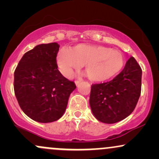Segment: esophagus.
<instances>
[{
	"label": "esophagus",
	"instance_id": "esophagus-1",
	"mask_svg": "<svg viewBox=\"0 0 159 159\" xmlns=\"http://www.w3.org/2000/svg\"><path fill=\"white\" fill-rule=\"evenodd\" d=\"M80 82H81V81H75V84L76 86H78L80 84Z\"/></svg>",
	"mask_w": 159,
	"mask_h": 159
}]
</instances>
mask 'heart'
<instances>
[{
  "mask_svg": "<svg viewBox=\"0 0 159 159\" xmlns=\"http://www.w3.org/2000/svg\"><path fill=\"white\" fill-rule=\"evenodd\" d=\"M124 57L121 52L98 45L79 44L72 50L61 48L57 55V64L66 77L84 65L89 79L103 82L116 76L123 68Z\"/></svg>",
  "mask_w": 159,
  "mask_h": 159,
  "instance_id": "1",
  "label": "heart"
}]
</instances>
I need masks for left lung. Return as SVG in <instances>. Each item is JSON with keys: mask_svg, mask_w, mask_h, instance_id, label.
I'll return each mask as SVG.
<instances>
[{"mask_svg": "<svg viewBox=\"0 0 159 159\" xmlns=\"http://www.w3.org/2000/svg\"><path fill=\"white\" fill-rule=\"evenodd\" d=\"M141 77V68L132 57L114 79L93 84L90 105L95 117L102 123L112 124L129 116L140 96Z\"/></svg>", "mask_w": 159, "mask_h": 159, "instance_id": "8db88e82", "label": "left lung"}]
</instances>
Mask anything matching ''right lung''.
<instances>
[{
    "instance_id": "1",
    "label": "right lung",
    "mask_w": 159,
    "mask_h": 159,
    "mask_svg": "<svg viewBox=\"0 0 159 159\" xmlns=\"http://www.w3.org/2000/svg\"><path fill=\"white\" fill-rule=\"evenodd\" d=\"M60 45L40 44L24 54L14 72V90L23 112L33 120L47 123L65 113L76 88L62 75L56 57Z\"/></svg>"
}]
</instances>
